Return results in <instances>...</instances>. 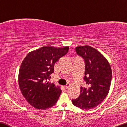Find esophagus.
I'll use <instances>...</instances> for the list:
<instances>
[{"label":"esophagus","instance_id":"1","mask_svg":"<svg viewBox=\"0 0 127 127\" xmlns=\"http://www.w3.org/2000/svg\"><path fill=\"white\" fill-rule=\"evenodd\" d=\"M69 85H70V84H69V83H68V84H66V86H65L64 87H65V88L66 89H68V88L69 87Z\"/></svg>","mask_w":127,"mask_h":127}]
</instances>
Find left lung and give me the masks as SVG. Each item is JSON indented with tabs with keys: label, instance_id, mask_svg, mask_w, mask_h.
Returning a JSON list of instances; mask_svg holds the SVG:
<instances>
[{
	"label": "left lung",
	"instance_id": "obj_1",
	"mask_svg": "<svg viewBox=\"0 0 127 127\" xmlns=\"http://www.w3.org/2000/svg\"><path fill=\"white\" fill-rule=\"evenodd\" d=\"M76 52L85 62L84 80L87 87L80 88V95L72 100L73 104L83 109H90L100 104L108 94L112 80V69L107 60L93 47H76Z\"/></svg>",
	"mask_w": 127,
	"mask_h": 127
}]
</instances>
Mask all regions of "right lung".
I'll use <instances>...</instances> for the list:
<instances>
[{
	"label": "right lung",
	"instance_id": "obj_1",
	"mask_svg": "<svg viewBox=\"0 0 127 127\" xmlns=\"http://www.w3.org/2000/svg\"><path fill=\"white\" fill-rule=\"evenodd\" d=\"M69 47H43L30 52L23 60L19 72L22 95L35 108L45 109L56 104L62 90L50 83L54 65L67 54Z\"/></svg>",
	"mask_w": 127,
	"mask_h": 127
}]
</instances>
